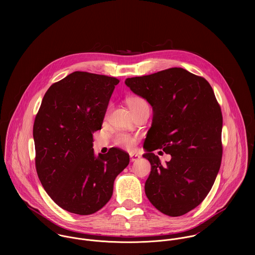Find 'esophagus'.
I'll list each match as a JSON object with an SVG mask.
<instances>
[{"label":"esophagus","instance_id":"1","mask_svg":"<svg viewBox=\"0 0 255 255\" xmlns=\"http://www.w3.org/2000/svg\"><path fill=\"white\" fill-rule=\"evenodd\" d=\"M129 157H130V162H134V161L140 159V156L135 153H129Z\"/></svg>","mask_w":255,"mask_h":255}]
</instances>
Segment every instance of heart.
<instances>
[{"label": "heart", "mask_w": 255, "mask_h": 255, "mask_svg": "<svg viewBox=\"0 0 255 255\" xmlns=\"http://www.w3.org/2000/svg\"><path fill=\"white\" fill-rule=\"evenodd\" d=\"M127 105L131 111L132 114H134L138 110L142 109L144 107H148L145 100L142 99L141 97H138V96H132V97L128 98L127 99ZM115 143L118 146L129 149V148H132L135 144V139L132 136L128 135V134L119 133L115 138Z\"/></svg>", "instance_id": "1"}]
</instances>
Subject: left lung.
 <instances>
[{
  "instance_id": "1",
  "label": "left lung",
  "mask_w": 255,
  "mask_h": 255,
  "mask_svg": "<svg viewBox=\"0 0 255 255\" xmlns=\"http://www.w3.org/2000/svg\"><path fill=\"white\" fill-rule=\"evenodd\" d=\"M125 83L153 110L143 145L151 164L146 196L160 212L182 216L204 200L221 166L223 118L214 91L205 78L182 68ZM157 148L171 155L166 165L152 153Z\"/></svg>"
}]
</instances>
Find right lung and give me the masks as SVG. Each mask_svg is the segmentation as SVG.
<instances>
[{"label":"right lung","mask_w":255,"mask_h":255,"mask_svg":"<svg viewBox=\"0 0 255 255\" xmlns=\"http://www.w3.org/2000/svg\"><path fill=\"white\" fill-rule=\"evenodd\" d=\"M119 79L74 72L45 93L33 126L35 165L48 195L64 210L90 215L110 200L117 176L129 163L112 147L94 154L93 133L101 129Z\"/></svg>","instance_id":"add662e5"}]
</instances>
